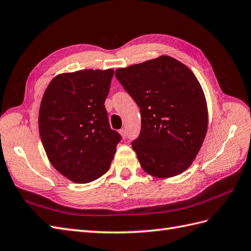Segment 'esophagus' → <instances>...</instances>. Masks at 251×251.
Listing matches in <instances>:
<instances>
[{
    "label": "esophagus",
    "mask_w": 251,
    "mask_h": 251,
    "mask_svg": "<svg viewBox=\"0 0 251 251\" xmlns=\"http://www.w3.org/2000/svg\"><path fill=\"white\" fill-rule=\"evenodd\" d=\"M120 133H121L122 138H123V139H126V137H127V133H126V130H125V129H121V130H120Z\"/></svg>",
    "instance_id": "34e87169"
}]
</instances>
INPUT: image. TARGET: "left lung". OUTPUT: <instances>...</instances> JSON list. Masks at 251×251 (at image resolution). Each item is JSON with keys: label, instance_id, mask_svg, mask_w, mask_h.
<instances>
[{"label": "left lung", "instance_id": "obj_1", "mask_svg": "<svg viewBox=\"0 0 251 251\" xmlns=\"http://www.w3.org/2000/svg\"><path fill=\"white\" fill-rule=\"evenodd\" d=\"M115 77L140 107L141 131L131 145L142 169L158 178L181 174L208 129L207 101L194 73L160 56L118 69Z\"/></svg>", "mask_w": 251, "mask_h": 251}]
</instances>
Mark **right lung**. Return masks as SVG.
Listing matches in <instances>:
<instances>
[{
	"instance_id": "1",
	"label": "right lung",
	"mask_w": 251,
	"mask_h": 251,
	"mask_svg": "<svg viewBox=\"0 0 251 251\" xmlns=\"http://www.w3.org/2000/svg\"><path fill=\"white\" fill-rule=\"evenodd\" d=\"M113 70H81L54 77L39 109L44 151L61 175L91 182L110 168L122 137L109 125L105 100Z\"/></svg>"
}]
</instances>
